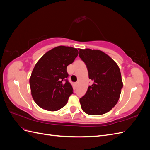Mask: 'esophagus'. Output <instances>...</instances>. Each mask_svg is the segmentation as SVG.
<instances>
[{
	"label": "esophagus",
	"mask_w": 150,
	"mask_h": 150,
	"mask_svg": "<svg viewBox=\"0 0 150 150\" xmlns=\"http://www.w3.org/2000/svg\"><path fill=\"white\" fill-rule=\"evenodd\" d=\"M78 83H79L78 82H76V85H78Z\"/></svg>",
	"instance_id": "esophagus-1"
}]
</instances>
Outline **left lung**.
<instances>
[{"label": "left lung", "mask_w": 150, "mask_h": 150, "mask_svg": "<svg viewBox=\"0 0 150 150\" xmlns=\"http://www.w3.org/2000/svg\"><path fill=\"white\" fill-rule=\"evenodd\" d=\"M79 56L87 67L93 81L79 101L82 110L89 115L110 111L119 100L122 81L120 68L114 60L99 50L79 49Z\"/></svg>", "instance_id": "8db88e82"}]
</instances>
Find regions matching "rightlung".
<instances>
[{
  "label": "right lung",
  "mask_w": 150,
  "mask_h": 150,
  "mask_svg": "<svg viewBox=\"0 0 150 150\" xmlns=\"http://www.w3.org/2000/svg\"><path fill=\"white\" fill-rule=\"evenodd\" d=\"M78 55L77 49L60 46L47 52L36 63L29 83L32 96L39 107L55 111L67 104L73 93L67 66Z\"/></svg>",
  "instance_id": "add662e5"
}]
</instances>
